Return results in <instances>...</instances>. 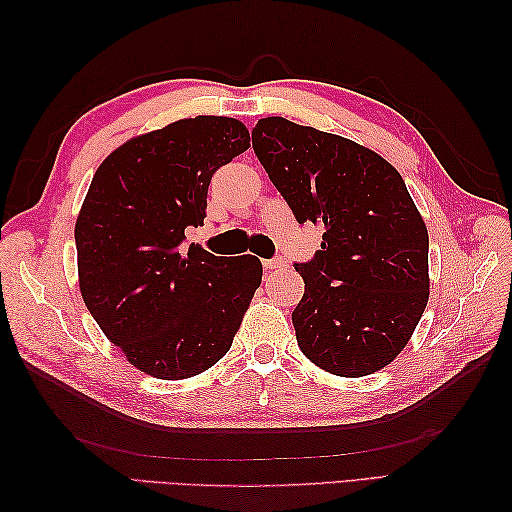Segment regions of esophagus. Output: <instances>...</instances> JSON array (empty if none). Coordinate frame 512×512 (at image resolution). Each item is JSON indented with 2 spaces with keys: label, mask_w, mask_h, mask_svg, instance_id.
Masks as SVG:
<instances>
[{
  "label": "esophagus",
  "mask_w": 512,
  "mask_h": 512,
  "mask_svg": "<svg viewBox=\"0 0 512 512\" xmlns=\"http://www.w3.org/2000/svg\"><path fill=\"white\" fill-rule=\"evenodd\" d=\"M281 266H284V259H281V257L264 259V268L268 270V273H270V270H275V268H281Z\"/></svg>",
  "instance_id": "1"
}]
</instances>
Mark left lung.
I'll return each mask as SVG.
<instances>
[{
  "mask_svg": "<svg viewBox=\"0 0 512 512\" xmlns=\"http://www.w3.org/2000/svg\"><path fill=\"white\" fill-rule=\"evenodd\" d=\"M253 149L297 222L323 228L321 250L295 264L301 352L336 376L378 372L429 301V235L405 180L376 151L281 116L255 125Z\"/></svg>",
  "mask_w": 512,
  "mask_h": 512,
  "instance_id": "left-lung-1",
  "label": "left lung"
}]
</instances>
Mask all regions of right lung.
Masks as SVG:
<instances>
[{"label": "right lung", "mask_w": 512, "mask_h": 512, "mask_svg": "<svg viewBox=\"0 0 512 512\" xmlns=\"http://www.w3.org/2000/svg\"><path fill=\"white\" fill-rule=\"evenodd\" d=\"M248 147L237 118H182L127 140L94 173L74 226L79 288L140 372L191 378L231 350L262 262L187 246L184 231L204 224L213 173Z\"/></svg>", "instance_id": "add662e5"}]
</instances>
